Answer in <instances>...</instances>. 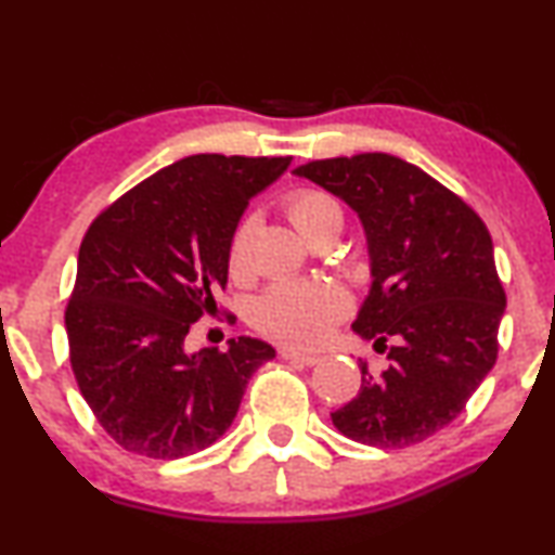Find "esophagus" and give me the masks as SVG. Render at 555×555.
<instances>
[{
	"mask_svg": "<svg viewBox=\"0 0 555 555\" xmlns=\"http://www.w3.org/2000/svg\"><path fill=\"white\" fill-rule=\"evenodd\" d=\"M281 359H288V362H296L301 366H314L319 362L317 354H304V352H294V349H281Z\"/></svg>",
	"mask_w": 555,
	"mask_h": 555,
	"instance_id": "esophagus-1",
	"label": "esophagus"
}]
</instances>
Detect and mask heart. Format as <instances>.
I'll use <instances>...</instances> for the list:
<instances>
[{"label":"heart","instance_id":"obj_1","mask_svg":"<svg viewBox=\"0 0 555 555\" xmlns=\"http://www.w3.org/2000/svg\"><path fill=\"white\" fill-rule=\"evenodd\" d=\"M284 214L304 238L337 225L341 229L345 210L339 201L322 189H296L284 198ZM251 259V221L236 225L229 246V269L244 276ZM347 314V299L337 288L307 281H284L271 286L256 304L254 322L263 337L286 347H317L330 337L334 324Z\"/></svg>","mask_w":555,"mask_h":555}]
</instances>
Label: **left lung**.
<instances>
[{
  "label": "left lung",
  "mask_w": 555,
  "mask_h": 555,
  "mask_svg": "<svg viewBox=\"0 0 555 555\" xmlns=\"http://www.w3.org/2000/svg\"><path fill=\"white\" fill-rule=\"evenodd\" d=\"M294 173L362 218L372 288L352 326L389 359L379 377L362 362V387L332 423L372 448L423 442L465 410L498 359L505 288L486 223L433 176L387 153L309 160Z\"/></svg>",
  "instance_id": "obj_1"
}]
</instances>
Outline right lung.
I'll use <instances>...</instances> for the list:
<instances>
[{
  "label": "right lung",
  "mask_w": 555,
  "mask_h": 555,
  "mask_svg": "<svg viewBox=\"0 0 555 555\" xmlns=\"http://www.w3.org/2000/svg\"><path fill=\"white\" fill-rule=\"evenodd\" d=\"M288 163L189 155L132 185L85 233L65 309L69 364L100 427L132 455L206 450L231 427L251 374L274 359L251 337L189 354L185 334L218 311L238 218Z\"/></svg>",
  "instance_id": "obj_1"
}]
</instances>
